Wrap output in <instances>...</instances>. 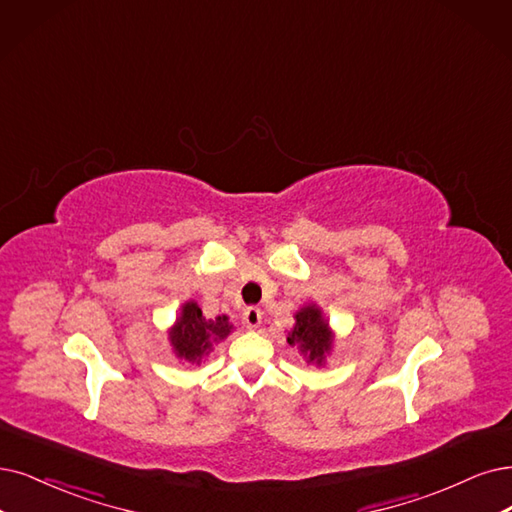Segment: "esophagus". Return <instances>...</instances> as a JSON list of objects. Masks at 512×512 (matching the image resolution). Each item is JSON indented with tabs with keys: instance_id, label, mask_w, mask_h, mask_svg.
<instances>
[{
	"instance_id": "1",
	"label": "esophagus",
	"mask_w": 512,
	"mask_h": 512,
	"mask_svg": "<svg viewBox=\"0 0 512 512\" xmlns=\"http://www.w3.org/2000/svg\"><path fill=\"white\" fill-rule=\"evenodd\" d=\"M261 316H263V312H261L259 308H255V306L246 308V310H244V314H242V318H244V325L249 327V329H257V327L261 325Z\"/></svg>"
}]
</instances>
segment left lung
Returning a JSON list of instances; mask_svg holds the SVG:
<instances>
[{
    "mask_svg": "<svg viewBox=\"0 0 512 512\" xmlns=\"http://www.w3.org/2000/svg\"><path fill=\"white\" fill-rule=\"evenodd\" d=\"M287 342L308 356V363L320 365L325 361V354L331 350L333 337L320 310L316 306H308L295 314V327L289 333Z\"/></svg>",
    "mask_w": 512,
    "mask_h": 512,
    "instance_id": "1",
    "label": "left lung"
}]
</instances>
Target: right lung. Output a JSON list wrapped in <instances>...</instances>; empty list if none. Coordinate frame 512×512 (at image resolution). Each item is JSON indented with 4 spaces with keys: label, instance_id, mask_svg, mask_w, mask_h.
<instances>
[{
    "label": "right lung",
    "instance_id": "obj_1",
    "mask_svg": "<svg viewBox=\"0 0 512 512\" xmlns=\"http://www.w3.org/2000/svg\"><path fill=\"white\" fill-rule=\"evenodd\" d=\"M230 331H232V325L227 323V316L206 320L198 304L189 301V304L183 306L177 325L173 327V331H170V342H173L177 356L185 358L189 363L200 365L202 356L208 354L211 346L219 342V339L227 337Z\"/></svg>",
    "mask_w": 512,
    "mask_h": 512
}]
</instances>
